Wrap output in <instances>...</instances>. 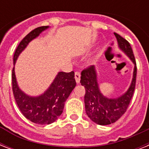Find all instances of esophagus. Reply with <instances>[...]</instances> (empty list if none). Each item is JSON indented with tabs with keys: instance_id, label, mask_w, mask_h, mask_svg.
Returning a JSON list of instances; mask_svg holds the SVG:
<instances>
[{
	"instance_id": "obj_1",
	"label": "esophagus",
	"mask_w": 149,
	"mask_h": 149,
	"mask_svg": "<svg viewBox=\"0 0 149 149\" xmlns=\"http://www.w3.org/2000/svg\"><path fill=\"white\" fill-rule=\"evenodd\" d=\"M75 79H76L77 84H79L80 81V73L79 72H75Z\"/></svg>"
}]
</instances>
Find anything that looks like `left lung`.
Wrapping results in <instances>:
<instances>
[{
    "label": "left lung",
    "mask_w": 149,
    "mask_h": 149,
    "mask_svg": "<svg viewBox=\"0 0 149 149\" xmlns=\"http://www.w3.org/2000/svg\"><path fill=\"white\" fill-rule=\"evenodd\" d=\"M113 34L118 41L119 49L134 64L133 76L128 89L117 97H106L100 89L95 65H91L88 69L83 70L80 77V84L86 89L84 97L86 113L92 121L100 125L114 123L126 112L135 88L137 68L132 47L126 39L118 34Z\"/></svg>",
    "instance_id": "left-lung-1"
}]
</instances>
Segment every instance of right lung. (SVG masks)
Wrapping results in <instances>:
<instances>
[{"mask_svg": "<svg viewBox=\"0 0 149 149\" xmlns=\"http://www.w3.org/2000/svg\"><path fill=\"white\" fill-rule=\"evenodd\" d=\"M49 26L38 27L29 33L20 42L14 55L12 90L15 101L22 114L31 122L49 125L62 114L65 100L77 85L74 72H58L46 91L40 95L31 96L21 90L15 75V65L18 56L31 41L39 36Z\"/></svg>", "mask_w": 149, "mask_h": 149, "instance_id": "right-lung-1", "label": "right lung"}]
</instances>
